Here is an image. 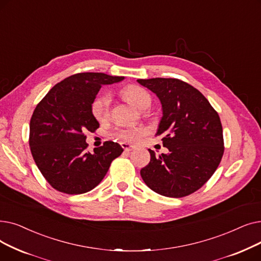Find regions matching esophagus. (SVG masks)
<instances>
[{
  "label": "esophagus",
  "instance_id": "obj_1",
  "mask_svg": "<svg viewBox=\"0 0 261 261\" xmlns=\"http://www.w3.org/2000/svg\"><path fill=\"white\" fill-rule=\"evenodd\" d=\"M121 146L124 148V151H127V152L134 150V148L136 147L135 145H132V144L126 143V142H122V143H121Z\"/></svg>",
  "mask_w": 261,
  "mask_h": 261
}]
</instances>
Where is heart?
<instances>
[{
	"label": "heart",
	"instance_id": "b5f03b06",
	"mask_svg": "<svg viewBox=\"0 0 261 261\" xmlns=\"http://www.w3.org/2000/svg\"><path fill=\"white\" fill-rule=\"evenodd\" d=\"M121 94L127 102L139 110L147 104H151L150 94L138 86L126 87L121 91ZM110 100L111 97L108 93H103L98 95L93 101L91 111L93 117L97 121H103L108 117ZM145 133L146 130L143 127H122L116 130L115 136L118 140L122 142H137Z\"/></svg>",
	"mask_w": 261,
	"mask_h": 261
}]
</instances>
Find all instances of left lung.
I'll list each match as a JSON object with an SVG mask.
<instances>
[{
	"label": "left lung",
	"instance_id": "8db88e82",
	"mask_svg": "<svg viewBox=\"0 0 261 261\" xmlns=\"http://www.w3.org/2000/svg\"><path fill=\"white\" fill-rule=\"evenodd\" d=\"M159 98L163 117L156 136L169 153L156 155L140 174L148 188L169 197L200 189L213 176L224 153L220 117L207 98L176 79L137 80Z\"/></svg>",
	"mask_w": 261,
	"mask_h": 261
}]
</instances>
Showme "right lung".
Masks as SVG:
<instances>
[{
  "label": "right lung",
  "mask_w": 261,
  "mask_h": 261,
  "mask_svg": "<svg viewBox=\"0 0 261 261\" xmlns=\"http://www.w3.org/2000/svg\"><path fill=\"white\" fill-rule=\"evenodd\" d=\"M124 76L105 73H79L56 84L36 106L30 123V146L35 163L52 187L67 194H82L102 181L111 161L123 148L106 141L93 152L86 151L85 133L100 124L91 106L102 85Z\"/></svg>",
  "instance_id": "right-lung-1"
}]
</instances>
